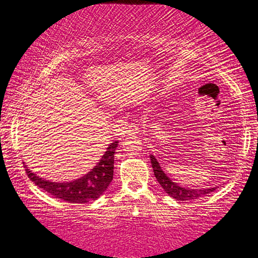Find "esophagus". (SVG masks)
<instances>
[{
	"label": "esophagus",
	"mask_w": 258,
	"mask_h": 258,
	"mask_svg": "<svg viewBox=\"0 0 258 258\" xmlns=\"http://www.w3.org/2000/svg\"><path fill=\"white\" fill-rule=\"evenodd\" d=\"M139 132H140V130H139V127H138L136 124L128 125V127H127L128 136H136V134H138Z\"/></svg>",
	"instance_id": "esophagus-1"
}]
</instances>
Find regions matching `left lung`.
<instances>
[{"label": "left lung", "instance_id": "obj_1", "mask_svg": "<svg viewBox=\"0 0 258 258\" xmlns=\"http://www.w3.org/2000/svg\"><path fill=\"white\" fill-rule=\"evenodd\" d=\"M150 158H151L152 167H153L154 175L157 177L158 182L160 183V186L162 188H164L166 193L168 194L169 197H172L173 199H176V200L179 201L195 200V199L201 198L203 195L212 193V191L216 189V187L205 188V189H189V188H186V187H180L176 182H173V181L170 180V177L166 175V173L162 170L160 164H159L154 155L151 154Z\"/></svg>", "mask_w": 258, "mask_h": 258}]
</instances>
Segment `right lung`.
<instances>
[{"instance_id":"1","label":"right lung","mask_w":258,"mask_h":258,"mask_svg":"<svg viewBox=\"0 0 258 258\" xmlns=\"http://www.w3.org/2000/svg\"><path fill=\"white\" fill-rule=\"evenodd\" d=\"M117 147L118 141L108 145L99 162L88 174L69 182H52L44 180L32 173L27 165H24V168L35 184L56 199L71 203H88L100 198L113 179L114 153Z\"/></svg>"}]
</instances>
